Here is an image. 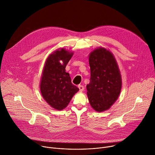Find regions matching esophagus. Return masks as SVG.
Here are the masks:
<instances>
[{
  "label": "esophagus",
  "mask_w": 155,
  "mask_h": 155,
  "mask_svg": "<svg viewBox=\"0 0 155 155\" xmlns=\"http://www.w3.org/2000/svg\"><path fill=\"white\" fill-rule=\"evenodd\" d=\"M78 87H79V91H81V92L84 91V86H82V85H78Z\"/></svg>",
  "instance_id": "obj_1"
}]
</instances>
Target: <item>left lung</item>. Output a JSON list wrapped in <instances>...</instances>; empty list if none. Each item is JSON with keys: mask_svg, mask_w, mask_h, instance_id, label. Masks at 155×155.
<instances>
[{"mask_svg": "<svg viewBox=\"0 0 155 155\" xmlns=\"http://www.w3.org/2000/svg\"><path fill=\"white\" fill-rule=\"evenodd\" d=\"M91 78L87 94L92 107L97 112L110 109L117 100L122 88V78L113 54L98 48L89 56Z\"/></svg>", "mask_w": 155, "mask_h": 155, "instance_id": "left-lung-1", "label": "left lung"}]
</instances>
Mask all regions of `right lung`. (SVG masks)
<instances>
[{
	"label": "right lung",
	"instance_id": "add662e5",
	"mask_svg": "<svg viewBox=\"0 0 155 155\" xmlns=\"http://www.w3.org/2000/svg\"><path fill=\"white\" fill-rule=\"evenodd\" d=\"M73 55L66 49H58L48 57L43 70L40 91L45 101L53 108H66L79 88L72 84L66 66Z\"/></svg>",
	"mask_w": 155,
	"mask_h": 155
}]
</instances>
